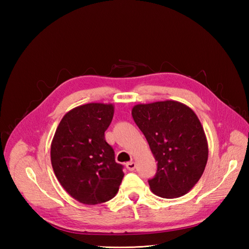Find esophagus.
Listing matches in <instances>:
<instances>
[{"label":"esophagus","mask_w":249,"mask_h":249,"mask_svg":"<svg viewBox=\"0 0 249 249\" xmlns=\"http://www.w3.org/2000/svg\"><path fill=\"white\" fill-rule=\"evenodd\" d=\"M126 168H127L129 171H133V170H135V168H136V163H135V161L126 162Z\"/></svg>","instance_id":"1"}]
</instances>
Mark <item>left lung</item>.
<instances>
[{
  "label": "left lung",
  "instance_id": "1",
  "mask_svg": "<svg viewBox=\"0 0 249 249\" xmlns=\"http://www.w3.org/2000/svg\"><path fill=\"white\" fill-rule=\"evenodd\" d=\"M131 115L157 161L155 177L149 179L152 192L167 199L187 194L202 176L209 156L198 116L174 100L136 105Z\"/></svg>",
  "mask_w": 249,
  "mask_h": 249
}]
</instances>
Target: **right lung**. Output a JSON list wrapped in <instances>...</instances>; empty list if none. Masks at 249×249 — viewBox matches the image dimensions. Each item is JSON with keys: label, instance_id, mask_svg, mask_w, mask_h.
I'll list each match as a JSON object with an SVG mask.
<instances>
[{"label": "right lung", "instance_id": "obj_1", "mask_svg": "<svg viewBox=\"0 0 249 249\" xmlns=\"http://www.w3.org/2000/svg\"><path fill=\"white\" fill-rule=\"evenodd\" d=\"M113 105L79 106L61 120L51 143V163L56 178L73 199L94 205L112 199L124 177L115 162L105 131L112 121Z\"/></svg>", "mask_w": 249, "mask_h": 249}]
</instances>
